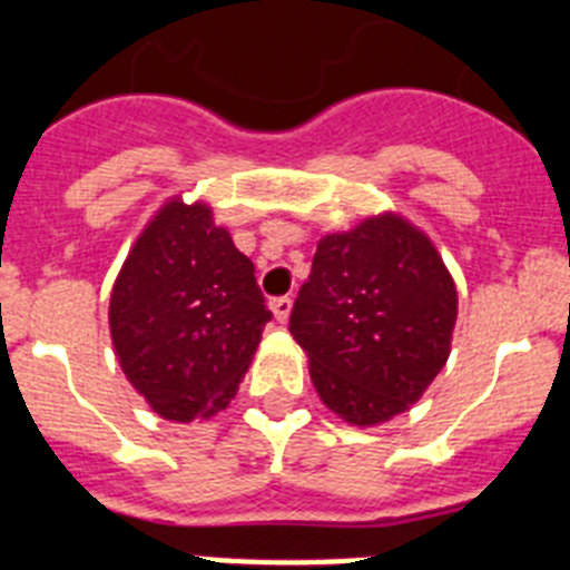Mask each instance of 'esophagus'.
Returning <instances> with one entry per match:
<instances>
[{
  "label": "esophagus",
  "mask_w": 570,
  "mask_h": 570,
  "mask_svg": "<svg viewBox=\"0 0 570 570\" xmlns=\"http://www.w3.org/2000/svg\"><path fill=\"white\" fill-rule=\"evenodd\" d=\"M291 308H294V299H291V296H274V299H271V311H274V316L279 322L288 320Z\"/></svg>",
  "instance_id": "1"
}]
</instances>
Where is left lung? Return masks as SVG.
I'll list each match as a JSON object with an SVG mask.
<instances>
[{
  "label": "left lung",
  "instance_id": "8db88e82",
  "mask_svg": "<svg viewBox=\"0 0 570 570\" xmlns=\"http://www.w3.org/2000/svg\"><path fill=\"white\" fill-rule=\"evenodd\" d=\"M456 285L420 228L396 214L322 236L291 334L311 382L351 425H380L414 405L451 354Z\"/></svg>",
  "mask_w": 570,
  "mask_h": 570
}]
</instances>
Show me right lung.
<instances>
[{
  "label": "right lung",
  "instance_id": "right-lung-1",
  "mask_svg": "<svg viewBox=\"0 0 570 570\" xmlns=\"http://www.w3.org/2000/svg\"><path fill=\"white\" fill-rule=\"evenodd\" d=\"M108 320L130 385L159 416L190 422L228 407L271 311L214 210L170 199L116 276Z\"/></svg>",
  "mask_w": 570,
  "mask_h": 570
}]
</instances>
